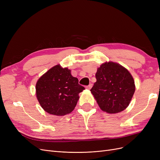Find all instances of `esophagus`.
<instances>
[{"label": "esophagus", "mask_w": 160, "mask_h": 160, "mask_svg": "<svg viewBox=\"0 0 160 160\" xmlns=\"http://www.w3.org/2000/svg\"><path fill=\"white\" fill-rule=\"evenodd\" d=\"M92 87H93V84H89L88 86H86V89H88V90H89V89H91V88Z\"/></svg>", "instance_id": "1"}]
</instances>
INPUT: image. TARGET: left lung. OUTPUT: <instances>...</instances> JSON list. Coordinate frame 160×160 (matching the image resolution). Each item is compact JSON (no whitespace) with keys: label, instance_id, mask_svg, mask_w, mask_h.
Masks as SVG:
<instances>
[{"label":"left lung","instance_id":"1","mask_svg":"<svg viewBox=\"0 0 160 160\" xmlns=\"http://www.w3.org/2000/svg\"><path fill=\"white\" fill-rule=\"evenodd\" d=\"M95 77L97 81L90 91L101 110L113 114L128 107L135 85L126 68L117 62H105L98 68Z\"/></svg>","mask_w":160,"mask_h":160}]
</instances>
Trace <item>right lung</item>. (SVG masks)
I'll list each match as a JSON object with an SVG mask.
<instances>
[{"mask_svg": "<svg viewBox=\"0 0 160 160\" xmlns=\"http://www.w3.org/2000/svg\"><path fill=\"white\" fill-rule=\"evenodd\" d=\"M35 89L41 108L49 114L62 116L75 109L85 88L72 76L70 69L57 65L38 79Z\"/></svg>", "mask_w": 160, "mask_h": 160, "instance_id": "add662e5", "label": "right lung"}]
</instances>
